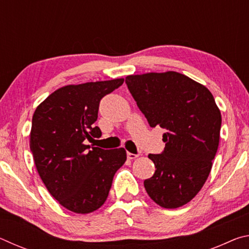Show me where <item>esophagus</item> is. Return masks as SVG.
<instances>
[{"label":"esophagus","instance_id":"esophagus-1","mask_svg":"<svg viewBox=\"0 0 249 249\" xmlns=\"http://www.w3.org/2000/svg\"><path fill=\"white\" fill-rule=\"evenodd\" d=\"M136 157H138V155H136V154H132V153H127V159L133 160V159H135Z\"/></svg>","mask_w":249,"mask_h":249}]
</instances>
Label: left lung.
I'll return each mask as SVG.
<instances>
[{"instance_id": "1", "label": "left lung", "mask_w": 249, "mask_h": 249, "mask_svg": "<svg viewBox=\"0 0 249 249\" xmlns=\"http://www.w3.org/2000/svg\"><path fill=\"white\" fill-rule=\"evenodd\" d=\"M125 82L150 127L166 129L161 154H149L156 171L144 181L151 200L166 209L190 202L203 187L215 157L222 124L211 92L175 71L128 75Z\"/></svg>"}]
</instances>
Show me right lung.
Segmentation results:
<instances>
[{
  "mask_svg": "<svg viewBox=\"0 0 249 249\" xmlns=\"http://www.w3.org/2000/svg\"><path fill=\"white\" fill-rule=\"evenodd\" d=\"M123 82L114 79L60 88L33 115L29 146L37 171L50 195L74 213H91L104 203L113 177L126 160L124 148L87 145L102 135L94 126L101 100Z\"/></svg>",
  "mask_w": 249,
  "mask_h": 249,
  "instance_id": "1",
  "label": "right lung"
}]
</instances>
